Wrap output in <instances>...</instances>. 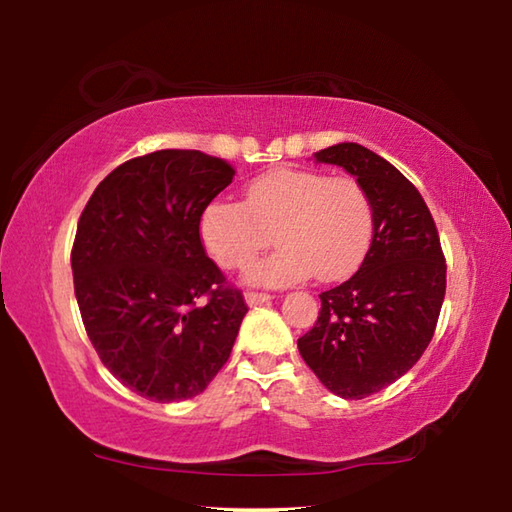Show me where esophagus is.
Returning a JSON list of instances; mask_svg holds the SVG:
<instances>
[{
  "mask_svg": "<svg viewBox=\"0 0 512 512\" xmlns=\"http://www.w3.org/2000/svg\"><path fill=\"white\" fill-rule=\"evenodd\" d=\"M271 300H273L271 293H257V291H248V293H246V302H248L250 307L264 305V302H271Z\"/></svg>",
  "mask_w": 512,
  "mask_h": 512,
  "instance_id": "34e87169",
  "label": "esophagus"
}]
</instances>
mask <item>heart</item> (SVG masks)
I'll return each instance as SVG.
<instances>
[{"label": "heart", "mask_w": 512, "mask_h": 512, "mask_svg": "<svg viewBox=\"0 0 512 512\" xmlns=\"http://www.w3.org/2000/svg\"><path fill=\"white\" fill-rule=\"evenodd\" d=\"M203 246L225 271H246L277 241L250 282L289 287L314 273L320 282L352 275L375 237V203L361 180L316 169H271L250 180L244 201L216 198L198 223Z\"/></svg>", "instance_id": "1"}]
</instances>
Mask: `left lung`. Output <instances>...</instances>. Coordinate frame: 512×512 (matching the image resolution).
I'll return each instance as SVG.
<instances>
[{"label":"left lung","mask_w":512,"mask_h":512,"mask_svg":"<svg viewBox=\"0 0 512 512\" xmlns=\"http://www.w3.org/2000/svg\"><path fill=\"white\" fill-rule=\"evenodd\" d=\"M339 164L375 203V237L359 271L320 293L300 357L334 395L363 400L409 372L436 332L447 264L427 203L391 162L354 142L316 153Z\"/></svg>","instance_id":"1"}]
</instances>
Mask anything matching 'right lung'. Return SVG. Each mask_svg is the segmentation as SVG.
Here are the masks:
<instances>
[{"label":"right lung","instance_id":"add662e5","mask_svg":"<svg viewBox=\"0 0 512 512\" xmlns=\"http://www.w3.org/2000/svg\"><path fill=\"white\" fill-rule=\"evenodd\" d=\"M235 167L164 149L108 173L79 219L74 293L99 359L153 402L203 393L228 361L248 305L207 257L198 223Z\"/></svg>","mask_w":512,"mask_h":512}]
</instances>
